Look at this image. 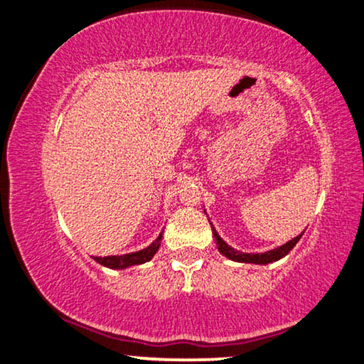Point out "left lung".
Returning a JSON list of instances; mask_svg holds the SVG:
<instances>
[{"mask_svg": "<svg viewBox=\"0 0 364 364\" xmlns=\"http://www.w3.org/2000/svg\"><path fill=\"white\" fill-rule=\"evenodd\" d=\"M211 232H213V237H215V240H216V247H218L220 254L225 255V257H227V259L233 260V262H242V264H257V265H267V264H272V262H277V260L282 259V257L287 255L289 252H291L292 248L296 247V243L301 240L302 233H304V232H302L301 235L294 237L292 240H289L287 243H284V245L274 248V250L264 252V254H245V252L235 250V248H233V247H230L228 243L225 242L223 238L218 235V232H216L213 225H211Z\"/></svg>", "mask_w": 364, "mask_h": 364, "instance_id": "1", "label": "left lung"}]
</instances>
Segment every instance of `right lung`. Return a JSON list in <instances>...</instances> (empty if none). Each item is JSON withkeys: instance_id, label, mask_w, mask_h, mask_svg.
Here are the masks:
<instances>
[{"instance_id": "add662e5", "label": "right lung", "mask_w": 364, "mask_h": 364, "mask_svg": "<svg viewBox=\"0 0 364 364\" xmlns=\"http://www.w3.org/2000/svg\"><path fill=\"white\" fill-rule=\"evenodd\" d=\"M161 238H163V232L159 233V237L151 243L149 247L142 248L139 252H131V254L124 255H109V257H94V260L97 264L109 267V269H127V267L132 265H141L144 262H149L156 255V252L159 250L161 247Z\"/></svg>"}]
</instances>
